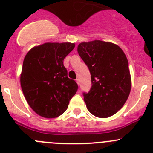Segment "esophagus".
<instances>
[{
    "mask_svg": "<svg viewBox=\"0 0 153 153\" xmlns=\"http://www.w3.org/2000/svg\"><path fill=\"white\" fill-rule=\"evenodd\" d=\"M75 81H76L77 84H78V85H80V81H79V79H78V78H77V79L75 80Z\"/></svg>",
    "mask_w": 153,
    "mask_h": 153,
    "instance_id": "obj_1",
    "label": "esophagus"
}]
</instances>
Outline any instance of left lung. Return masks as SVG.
Returning <instances> with one entry per match:
<instances>
[{
    "label": "left lung",
    "mask_w": 153,
    "mask_h": 153,
    "mask_svg": "<svg viewBox=\"0 0 153 153\" xmlns=\"http://www.w3.org/2000/svg\"><path fill=\"white\" fill-rule=\"evenodd\" d=\"M78 55L89 68L92 86L83 92L90 113L108 118L122 108L131 89L129 64L118 45L102 41L81 43Z\"/></svg>",
    "instance_id": "obj_1"
}]
</instances>
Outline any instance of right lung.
<instances>
[{"label": "right lung", "mask_w": 153, "mask_h": 153, "mask_svg": "<svg viewBox=\"0 0 153 153\" xmlns=\"http://www.w3.org/2000/svg\"><path fill=\"white\" fill-rule=\"evenodd\" d=\"M75 48L72 43H46L29 51L23 63L21 85L29 106L38 115L52 118L62 115L78 90L68 78L64 59Z\"/></svg>", "instance_id": "obj_1"}]
</instances>
